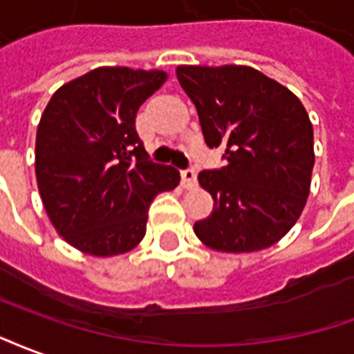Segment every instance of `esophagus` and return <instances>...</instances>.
I'll return each instance as SVG.
<instances>
[{
  "label": "esophagus",
  "instance_id": "obj_1",
  "mask_svg": "<svg viewBox=\"0 0 354 354\" xmlns=\"http://www.w3.org/2000/svg\"><path fill=\"white\" fill-rule=\"evenodd\" d=\"M180 180H183V187L185 188H192L196 185V171L192 167L188 169H183L180 171Z\"/></svg>",
  "mask_w": 354,
  "mask_h": 354
}]
</instances>
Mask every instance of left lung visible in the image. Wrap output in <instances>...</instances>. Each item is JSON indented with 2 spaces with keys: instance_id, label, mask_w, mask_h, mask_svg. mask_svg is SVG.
Returning a JSON list of instances; mask_svg holds the SVG:
<instances>
[{
  "instance_id": "1",
  "label": "left lung",
  "mask_w": 354,
  "mask_h": 354,
  "mask_svg": "<svg viewBox=\"0 0 354 354\" xmlns=\"http://www.w3.org/2000/svg\"><path fill=\"white\" fill-rule=\"evenodd\" d=\"M209 149L221 147V169L198 180L213 211L194 224L203 243L223 252L272 247L292 228L308 202L313 126L288 88L247 66H179Z\"/></svg>"
}]
</instances>
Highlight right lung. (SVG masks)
I'll use <instances>...</instances> for the list:
<instances>
[{"mask_svg":"<svg viewBox=\"0 0 354 354\" xmlns=\"http://www.w3.org/2000/svg\"><path fill=\"white\" fill-rule=\"evenodd\" d=\"M158 69L97 68L54 92L37 126L35 175L46 215L69 245L94 257L131 251L154 196L179 171L154 164L136 130Z\"/></svg>","mask_w":354,"mask_h":354,"instance_id":"add662e5","label":"right lung"}]
</instances>
